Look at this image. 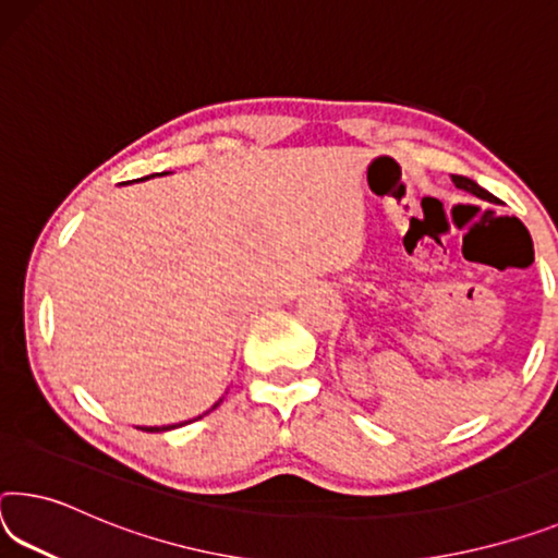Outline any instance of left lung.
Masks as SVG:
<instances>
[{
  "mask_svg": "<svg viewBox=\"0 0 558 558\" xmlns=\"http://www.w3.org/2000/svg\"><path fill=\"white\" fill-rule=\"evenodd\" d=\"M452 183L457 185V189H462V191H470V193H474L476 198H484V201H497L492 196L489 191H484L480 183H474L472 179H466V175H452Z\"/></svg>",
  "mask_w": 558,
  "mask_h": 558,
  "instance_id": "8db88e82",
  "label": "left lung"
}]
</instances>
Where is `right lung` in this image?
Returning <instances> with one entry per match:
<instances>
[{
    "mask_svg": "<svg viewBox=\"0 0 558 558\" xmlns=\"http://www.w3.org/2000/svg\"><path fill=\"white\" fill-rule=\"evenodd\" d=\"M216 407H218V402L214 404V407H210V410H216ZM208 410V412H210ZM201 420V417H198ZM175 427H181V424H166V427H144L146 432H166V429H175Z\"/></svg>",
    "mask_w": 558,
    "mask_h": 558,
    "instance_id": "right-lung-1",
    "label": "right lung"
}]
</instances>
